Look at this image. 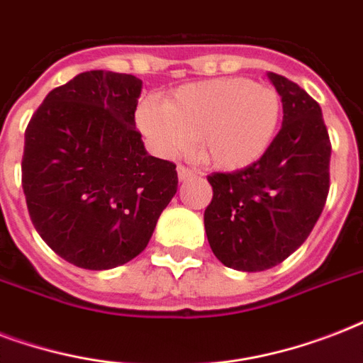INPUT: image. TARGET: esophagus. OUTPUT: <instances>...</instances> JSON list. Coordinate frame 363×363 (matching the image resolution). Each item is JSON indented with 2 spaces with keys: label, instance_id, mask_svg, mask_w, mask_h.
Segmentation results:
<instances>
[{
  "label": "esophagus",
  "instance_id": "esophagus-1",
  "mask_svg": "<svg viewBox=\"0 0 363 363\" xmlns=\"http://www.w3.org/2000/svg\"><path fill=\"white\" fill-rule=\"evenodd\" d=\"M177 175H179V181H188V179L196 177V171L186 167V165H179V167H177Z\"/></svg>",
  "mask_w": 363,
  "mask_h": 363
}]
</instances>
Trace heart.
I'll return each instance as SVG.
<instances>
[{
    "label": "heart",
    "instance_id": "heart-1",
    "mask_svg": "<svg viewBox=\"0 0 363 363\" xmlns=\"http://www.w3.org/2000/svg\"><path fill=\"white\" fill-rule=\"evenodd\" d=\"M282 116L281 96L245 77L181 86L165 104L147 99L137 125L156 152H186L198 139L201 158L218 169H242L265 154Z\"/></svg>",
    "mask_w": 363,
    "mask_h": 363
}]
</instances>
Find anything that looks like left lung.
<instances>
[{"instance_id":"8db88e82","label":"left lung","mask_w":363,"mask_h":363,"mask_svg":"<svg viewBox=\"0 0 363 363\" xmlns=\"http://www.w3.org/2000/svg\"><path fill=\"white\" fill-rule=\"evenodd\" d=\"M282 101V125L258 162L213 173L203 222L211 250L238 271L275 267L313 232L330 190L332 143L320 105L286 77L267 73Z\"/></svg>"}]
</instances>
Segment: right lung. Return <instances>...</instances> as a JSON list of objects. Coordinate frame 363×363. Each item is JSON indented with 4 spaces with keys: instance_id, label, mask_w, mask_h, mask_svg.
<instances>
[{
    "instance_id": "obj_1",
    "label": "right lung",
    "mask_w": 363,
    "mask_h": 363,
    "mask_svg": "<svg viewBox=\"0 0 363 363\" xmlns=\"http://www.w3.org/2000/svg\"><path fill=\"white\" fill-rule=\"evenodd\" d=\"M143 81L86 71L48 92L26 128L22 188L33 226L82 269L145 250L177 194V165L147 154L135 130Z\"/></svg>"
}]
</instances>
